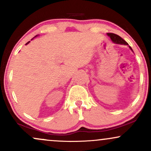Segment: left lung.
<instances>
[{
	"mask_svg": "<svg viewBox=\"0 0 151 151\" xmlns=\"http://www.w3.org/2000/svg\"><path fill=\"white\" fill-rule=\"evenodd\" d=\"M107 35H108L109 37L111 38V40H112V42H113L114 43H115V44L124 45H128V46H129V44H128V43L126 42L124 39H122V38H121L120 36L114 34V33H107ZM129 47L133 51L132 48H131V47L129 46Z\"/></svg>",
	"mask_w": 151,
	"mask_h": 151,
	"instance_id": "1",
	"label": "left lung"
}]
</instances>
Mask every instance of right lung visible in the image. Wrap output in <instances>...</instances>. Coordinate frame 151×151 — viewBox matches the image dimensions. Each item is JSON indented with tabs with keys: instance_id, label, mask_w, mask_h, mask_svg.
<instances>
[{
	"instance_id": "1",
	"label": "right lung",
	"mask_w": 151,
	"mask_h": 151,
	"mask_svg": "<svg viewBox=\"0 0 151 151\" xmlns=\"http://www.w3.org/2000/svg\"><path fill=\"white\" fill-rule=\"evenodd\" d=\"M36 36H37V35H36ZM36 36H35V37H36ZM33 38H34V37H33ZM33 38H32V39H33ZM29 42H30V41H29V42H27V43H26V45H27V44H28V43H29Z\"/></svg>"
}]
</instances>
